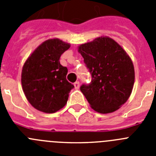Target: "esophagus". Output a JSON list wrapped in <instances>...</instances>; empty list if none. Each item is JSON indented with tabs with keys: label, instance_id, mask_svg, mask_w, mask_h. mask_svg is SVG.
Masks as SVG:
<instances>
[{
	"label": "esophagus",
	"instance_id": "34e87169",
	"mask_svg": "<svg viewBox=\"0 0 156 156\" xmlns=\"http://www.w3.org/2000/svg\"><path fill=\"white\" fill-rule=\"evenodd\" d=\"M74 87H75V89L78 90L80 88V82L79 81H76V82L74 83Z\"/></svg>",
	"mask_w": 156,
	"mask_h": 156
}]
</instances>
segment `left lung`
<instances>
[{
    "label": "left lung",
    "instance_id": "1",
    "mask_svg": "<svg viewBox=\"0 0 156 156\" xmlns=\"http://www.w3.org/2000/svg\"><path fill=\"white\" fill-rule=\"evenodd\" d=\"M92 76L80 90L99 113H111L126 102L134 83V67L126 51L108 37H99L78 47Z\"/></svg>",
    "mask_w": 156,
    "mask_h": 156
}]
</instances>
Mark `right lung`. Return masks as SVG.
Listing matches in <instances>:
<instances>
[{
    "mask_svg": "<svg viewBox=\"0 0 156 156\" xmlns=\"http://www.w3.org/2000/svg\"><path fill=\"white\" fill-rule=\"evenodd\" d=\"M69 48L70 44L62 40L48 39L36 48L23 65V92L38 111L54 113L67 103L74 86L66 80L68 69L60 64L59 59Z\"/></svg>",
    "mask_w": 156,
    "mask_h": 156,
    "instance_id": "right-lung-1",
    "label": "right lung"
}]
</instances>
